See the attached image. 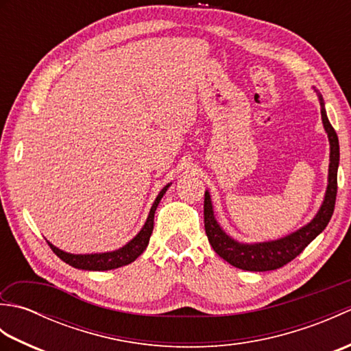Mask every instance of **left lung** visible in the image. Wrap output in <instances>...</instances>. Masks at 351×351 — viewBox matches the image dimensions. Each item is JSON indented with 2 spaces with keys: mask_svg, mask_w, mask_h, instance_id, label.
Wrapping results in <instances>:
<instances>
[{
  "mask_svg": "<svg viewBox=\"0 0 351 351\" xmlns=\"http://www.w3.org/2000/svg\"><path fill=\"white\" fill-rule=\"evenodd\" d=\"M319 106H322V119L323 126L327 132L330 143V162H329V178H327V190L324 195V200L317 215L312 219L308 225H304L295 232L289 234L279 240L264 241V243H253L244 244L238 243L234 238H230L225 230L220 228L214 217V210L211 204L210 193L205 191V202H204V221H205V232L208 241L213 245V249L220 258H223L230 265L241 270L247 271H270L280 268L285 264L291 263L297 255L304 250V247L315 240L326 229L327 223L330 221L332 214L335 210V200H337L338 191V166H339V141L335 132L333 126L330 125L329 119L326 114L324 99L318 93Z\"/></svg>",
  "mask_w": 351,
  "mask_h": 351,
  "instance_id": "left-lung-1",
  "label": "left lung"
}]
</instances>
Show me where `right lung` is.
<instances>
[{
  "label": "right lung",
  "instance_id": "1",
  "mask_svg": "<svg viewBox=\"0 0 351 351\" xmlns=\"http://www.w3.org/2000/svg\"><path fill=\"white\" fill-rule=\"evenodd\" d=\"M170 187V184H167L164 187L160 195L156 196L155 202L152 204L151 211H149L147 219L145 221L143 228L140 229V232L132 238L130 243H126L123 247L113 250V252H106V253H90V255H73V253L63 252L58 247H56L54 244H49V247L52 252L64 261L66 264H69L75 268H80V270H92V271H106V270H113V268H119L123 265H128L134 263L141 253H143L149 244V238H151V234L154 230V215L156 211V206H158L161 197L164 196V193L167 191Z\"/></svg>",
  "mask_w": 351,
  "mask_h": 351
}]
</instances>
